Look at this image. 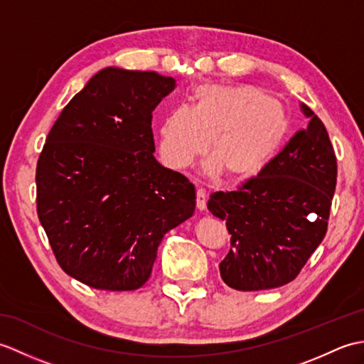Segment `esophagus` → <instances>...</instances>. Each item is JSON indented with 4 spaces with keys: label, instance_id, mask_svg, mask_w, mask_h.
Instances as JSON below:
<instances>
[{
    "label": "esophagus",
    "instance_id": "34e87169",
    "mask_svg": "<svg viewBox=\"0 0 364 364\" xmlns=\"http://www.w3.org/2000/svg\"><path fill=\"white\" fill-rule=\"evenodd\" d=\"M206 198H208L206 191L203 188H198L197 189V208L200 211L205 210V208H206Z\"/></svg>",
    "mask_w": 364,
    "mask_h": 364
}]
</instances>
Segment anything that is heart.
Segmentation results:
<instances>
[{"label": "heart", "mask_w": 364, "mask_h": 364, "mask_svg": "<svg viewBox=\"0 0 364 364\" xmlns=\"http://www.w3.org/2000/svg\"><path fill=\"white\" fill-rule=\"evenodd\" d=\"M284 133L282 105L261 89L202 84L191 107L175 106L162 119L159 156L170 168L188 167L210 141L208 172L242 180L267 164Z\"/></svg>", "instance_id": "1"}]
</instances>
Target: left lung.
<instances>
[{
	"instance_id": "left-lung-1",
	"label": "left lung",
	"mask_w": 364,
	"mask_h": 364,
	"mask_svg": "<svg viewBox=\"0 0 364 364\" xmlns=\"http://www.w3.org/2000/svg\"><path fill=\"white\" fill-rule=\"evenodd\" d=\"M310 117L258 176L236 191L214 192L208 210L225 220L230 252L220 277L237 291L272 289L292 282L327 233L336 188V154L322 120Z\"/></svg>"
}]
</instances>
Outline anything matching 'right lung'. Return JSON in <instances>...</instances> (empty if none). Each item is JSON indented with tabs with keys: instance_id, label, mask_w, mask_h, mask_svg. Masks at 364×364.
Returning <instances> with one entry per match:
<instances>
[{
	"instance_id": "obj_1",
	"label": "right lung",
	"mask_w": 364,
	"mask_h": 364,
	"mask_svg": "<svg viewBox=\"0 0 364 364\" xmlns=\"http://www.w3.org/2000/svg\"><path fill=\"white\" fill-rule=\"evenodd\" d=\"M173 87L156 72L107 67L46 136L38 220L59 266L90 288H141L162 237L194 214V184L153 156L151 112Z\"/></svg>"
}]
</instances>
